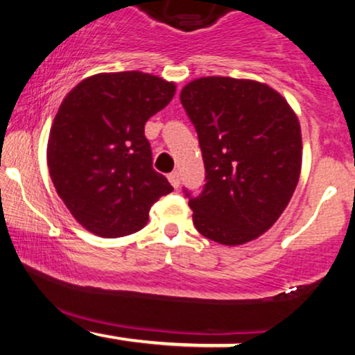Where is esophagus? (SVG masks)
I'll use <instances>...</instances> for the list:
<instances>
[{"mask_svg":"<svg viewBox=\"0 0 355 355\" xmlns=\"http://www.w3.org/2000/svg\"><path fill=\"white\" fill-rule=\"evenodd\" d=\"M168 180L172 185L175 187V189H178L180 187V175H178V172H172L168 175Z\"/></svg>","mask_w":355,"mask_h":355,"instance_id":"esophagus-1","label":"esophagus"}]
</instances>
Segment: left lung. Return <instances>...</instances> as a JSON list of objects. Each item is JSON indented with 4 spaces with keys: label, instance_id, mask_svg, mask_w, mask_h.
I'll list each match as a JSON object with an SVG mask.
<instances>
[{
    "label": "left lung",
    "instance_id": "8db88e82",
    "mask_svg": "<svg viewBox=\"0 0 355 355\" xmlns=\"http://www.w3.org/2000/svg\"><path fill=\"white\" fill-rule=\"evenodd\" d=\"M180 101L198 133L207 183L190 198L193 225L222 245L266 234L287 209L302 168V133L287 100L266 83L202 76Z\"/></svg>",
    "mask_w": 355,
    "mask_h": 355
}]
</instances>
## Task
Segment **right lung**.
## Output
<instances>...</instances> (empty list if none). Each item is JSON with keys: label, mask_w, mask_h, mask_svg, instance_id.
Segmentation results:
<instances>
[{"label": "right lung", "mask_w": 355, "mask_h": 355, "mask_svg": "<svg viewBox=\"0 0 355 355\" xmlns=\"http://www.w3.org/2000/svg\"><path fill=\"white\" fill-rule=\"evenodd\" d=\"M144 71L98 73L61 101L46 162L56 193L83 229L103 239L135 234L173 187L152 166L145 123L175 95Z\"/></svg>", "instance_id": "obj_1"}]
</instances>
